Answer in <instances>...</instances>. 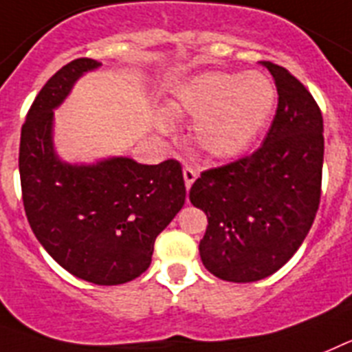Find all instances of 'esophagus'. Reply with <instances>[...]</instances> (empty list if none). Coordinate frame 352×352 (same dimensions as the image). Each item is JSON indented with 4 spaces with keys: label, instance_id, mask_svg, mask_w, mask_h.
Returning a JSON list of instances; mask_svg holds the SVG:
<instances>
[{
    "label": "esophagus",
    "instance_id": "esophagus-1",
    "mask_svg": "<svg viewBox=\"0 0 352 352\" xmlns=\"http://www.w3.org/2000/svg\"><path fill=\"white\" fill-rule=\"evenodd\" d=\"M182 173H184V182H186V188H191L193 186V182L197 180L198 173L197 170H195L191 164H184V168H182Z\"/></svg>",
    "mask_w": 352,
    "mask_h": 352
}]
</instances>
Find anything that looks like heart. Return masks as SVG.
<instances>
[{
  "mask_svg": "<svg viewBox=\"0 0 352 352\" xmlns=\"http://www.w3.org/2000/svg\"><path fill=\"white\" fill-rule=\"evenodd\" d=\"M273 104L274 88L261 72H204L175 88L168 115L195 118V140L204 152L234 157L255 140ZM159 129H170V120L161 118Z\"/></svg>",
  "mask_w": 352,
  "mask_h": 352,
  "instance_id": "b5f03b06",
  "label": "heart"
}]
</instances>
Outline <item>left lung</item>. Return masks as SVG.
Returning a JSON list of instances; mask_svg holds the SVG:
<instances>
[{"mask_svg": "<svg viewBox=\"0 0 352 352\" xmlns=\"http://www.w3.org/2000/svg\"><path fill=\"white\" fill-rule=\"evenodd\" d=\"M278 90L267 136L253 154L201 172L189 200L207 214L200 256L235 283L267 278L298 252L316 219L322 184V113L289 70L262 62Z\"/></svg>", "mask_w": 352, "mask_h": 352, "instance_id": "obj_1", "label": "left lung"}]
</instances>
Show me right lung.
I'll use <instances>...</instances> for the list:
<instances>
[{
    "label": "right lung",
    "mask_w": 352,
    "mask_h": 352,
    "mask_svg": "<svg viewBox=\"0 0 352 352\" xmlns=\"http://www.w3.org/2000/svg\"><path fill=\"white\" fill-rule=\"evenodd\" d=\"M97 67L91 58L72 60L35 97L21 129V189L30 227L58 264L96 285H118L148 269L155 237L184 206L186 186L177 159L113 157L94 166L58 159L53 109Z\"/></svg>",
    "instance_id": "obj_1"
}]
</instances>
